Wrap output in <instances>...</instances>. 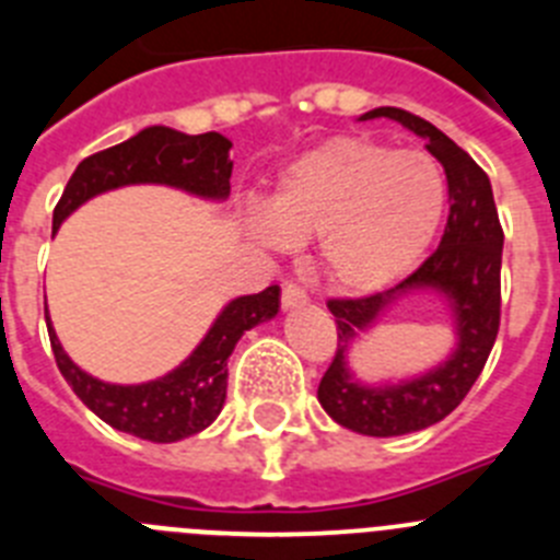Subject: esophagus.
<instances>
[{"mask_svg": "<svg viewBox=\"0 0 560 560\" xmlns=\"http://www.w3.org/2000/svg\"><path fill=\"white\" fill-rule=\"evenodd\" d=\"M280 303H283V308H294V305L308 303V294H305V289L300 283H285L283 294H280Z\"/></svg>", "mask_w": 560, "mask_h": 560, "instance_id": "1", "label": "esophagus"}]
</instances>
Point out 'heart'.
Masks as SVG:
<instances>
[{
	"mask_svg": "<svg viewBox=\"0 0 560 560\" xmlns=\"http://www.w3.org/2000/svg\"><path fill=\"white\" fill-rule=\"evenodd\" d=\"M443 207L446 179L429 153L336 137L283 173L255 232L271 246L316 235V269L330 285L373 291L427 252Z\"/></svg>",
	"mask_w": 560,
	"mask_h": 560,
	"instance_id": "heart-1",
	"label": "heart"
}]
</instances>
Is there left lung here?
Masks as SVG:
<instances>
[{"instance_id":"8db88e82","label":"left lung","mask_w":560,"mask_h":560,"mask_svg":"<svg viewBox=\"0 0 560 560\" xmlns=\"http://www.w3.org/2000/svg\"><path fill=\"white\" fill-rule=\"evenodd\" d=\"M373 117H389L427 137V148L446 171V230L438 249L395 289L328 300L330 314L336 316L339 341L316 395L325 412L345 429L370 438H395V434L420 432L454 412L482 373L502 316L504 232L499 224L488 173L457 142L448 140L432 122L404 108L381 106L364 114L361 120H373ZM412 288H440L453 300L458 314L460 348L443 369L423 380L400 388H361L343 368V350L349 339L366 327L395 293H406Z\"/></svg>"}]
</instances>
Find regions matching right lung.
I'll return each mask as SVG.
<instances>
[{
  "label": "right lung",
  "mask_w": 560,
  "mask_h": 560,
  "mask_svg": "<svg viewBox=\"0 0 560 560\" xmlns=\"http://www.w3.org/2000/svg\"><path fill=\"white\" fill-rule=\"evenodd\" d=\"M232 142L215 131L182 133L165 126H151L131 140L97 151L75 167L52 212V230L61 226L69 212L103 190L137 182H160L182 187L207 199H224L230 192ZM280 308V285L237 296L221 311L210 334L190 359L160 381L137 387H117L92 378L63 353L56 330L47 323L52 355L72 387L108 427L151 443H176L201 432L219 418L226 398V359L237 339L252 325L271 319ZM47 316V308H44Z\"/></svg>",
  "instance_id": "1"
}]
</instances>
